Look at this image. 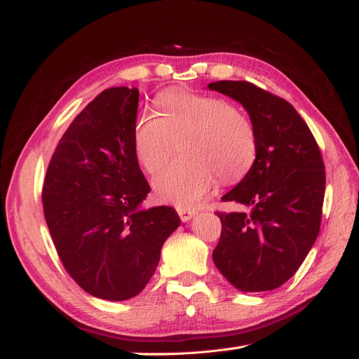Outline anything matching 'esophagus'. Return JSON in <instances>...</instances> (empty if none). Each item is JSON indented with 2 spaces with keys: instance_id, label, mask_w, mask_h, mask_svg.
<instances>
[{
  "instance_id": "obj_1",
  "label": "esophagus",
  "mask_w": 359,
  "mask_h": 359,
  "mask_svg": "<svg viewBox=\"0 0 359 359\" xmlns=\"http://www.w3.org/2000/svg\"><path fill=\"white\" fill-rule=\"evenodd\" d=\"M175 210H177V215H179L182 222H188V220L196 215V210L187 208V207H177Z\"/></svg>"
}]
</instances>
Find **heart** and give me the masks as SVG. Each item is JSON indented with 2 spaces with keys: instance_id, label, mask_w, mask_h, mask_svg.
I'll return each mask as SVG.
<instances>
[{
  "instance_id": "b5f03b06",
  "label": "heart",
  "mask_w": 359,
  "mask_h": 359,
  "mask_svg": "<svg viewBox=\"0 0 359 359\" xmlns=\"http://www.w3.org/2000/svg\"><path fill=\"white\" fill-rule=\"evenodd\" d=\"M157 116L135 118L133 144L148 174L163 170L175 142L185 154L154 182L160 201L194 207L216 185L241 179L256 158V131L238 106L216 95L168 89L156 97Z\"/></svg>"
}]
</instances>
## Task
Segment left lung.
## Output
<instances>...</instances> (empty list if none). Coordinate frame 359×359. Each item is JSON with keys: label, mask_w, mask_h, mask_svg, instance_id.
I'll return each mask as SVG.
<instances>
[{"label": "left lung", "mask_w": 359, "mask_h": 359, "mask_svg": "<svg viewBox=\"0 0 359 359\" xmlns=\"http://www.w3.org/2000/svg\"><path fill=\"white\" fill-rule=\"evenodd\" d=\"M238 100L256 131V158L222 201L248 211H217L222 233L212 261L241 292L274 290L293 276L319 234L325 193L321 151L306 121L284 98L248 81H215Z\"/></svg>", "instance_id": "8db88e82"}]
</instances>
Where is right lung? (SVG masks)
<instances>
[{
    "mask_svg": "<svg viewBox=\"0 0 359 359\" xmlns=\"http://www.w3.org/2000/svg\"><path fill=\"white\" fill-rule=\"evenodd\" d=\"M139 89H104L60 139L43 182V211L57 255L95 297L125 301L148 284L180 219L171 207L139 210L151 188L133 129Z\"/></svg>",
    "mask_w": 359,
    "mask_h": 359,
    "instance_id": "add662e5",
    "label": "right lung"
}]
</instances>
